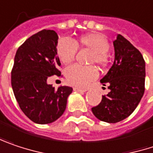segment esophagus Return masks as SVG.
I'll use <instances>...</instances> for the list:
<instances>
[{"mask_svg":"<svg viewBox=\"0 0 153 153\" xmlns=\"http://www.w3.org/2000/svg\"><path fill=\"white\" fill-rule=\"evenodd\" d=\"M74 90L76 91V92H81V93H84V92H86V91H88L87 89H83V88H74Z\"/></svg>","mask_w":153,"mask_h":153,"instance_id":"34e87169","label":"esophagus"}]
</instances>
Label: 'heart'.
I'll use <instances>...</instances> for the list:
<instances>
[{"instance_id":"1","label":"heart","mask_w":153,"mask_h":153,"mask_svg":"<svg viewBox=\"0 0 153 153\" xmlns=\"http://www.w3.org/2000/svg\"><path fill=\"white\" fill-rule=\"evenodd\" d=\"M77 47L87 48L91 51L88 62L96 64L99 66H104L108 62L107 51L109 44L106 36L98 32H91L81 36L75 42L69 38H60L57 45V54L64 64L74 61L77 52ZM97 70L94 66H82L74 65L65 71L67 81L79 88H85L88 83L96 79Z\"/></svg>"}]
</instances>
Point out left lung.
<instances>
[{"label": "left lung", "instance_id": "left-lung-1", "mask_svg": "<svg viewBox=\"0 0 153 153\" xmlns=\"http://www.w3.org/2000/svg\"><path fill=\"white\" fill-rule=\"evenodd\" d=\"M113 45L114 63L101 79L110 91L100 104L92 108L95 117L109 123L131 115L144 95L146 80V62L141 52L120 34Z\"/></svg>", "mask_w": 153, "mask_h": 153}]
</instances>
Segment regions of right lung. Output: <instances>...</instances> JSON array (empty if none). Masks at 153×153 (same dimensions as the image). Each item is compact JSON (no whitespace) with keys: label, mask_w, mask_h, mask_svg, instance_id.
I'll return each mask as SVG.
<instances>
[{"label":"right lung","mask_w":153,"mask_h":153,"mask_svg":"<svg viewBox=\"0 0 153 153\" xmlns=\"http://www.w3.org/2000/svg\"><path fill=\"white\" fill-rule=\"evenodd\" d=\"M59 36L43 30L29 37L16 51L11 73V85L22 111L38 124L53 123L63 115L73 88L47 83L50 76H60L57 56Z\"/></svg>","instance_id":"right-lung-1"}]
</instances>
